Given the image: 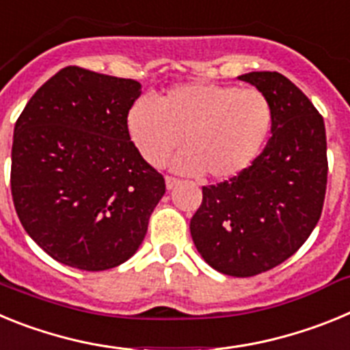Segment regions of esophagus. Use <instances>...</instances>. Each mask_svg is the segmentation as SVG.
Listing matches in <instances>:
<instances>
[{"label":"esophagus","mask_w":350,"mask_h":350,"mask_svg":"<svg viewBox=\"0 0 350 350\" xmlns=\"http://www.w3.org/2000/svg\"><path fill=\"white\" fill-rule=\"evenodd\" d=\"M166 180V189H173V187H177L178 184H180V180H178V178H175V177H166L165 178Z\"/></svg>","instance_id":"34e87169"}]
</instances>
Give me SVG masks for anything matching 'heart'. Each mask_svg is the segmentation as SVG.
I'll use <instances>...</instances> for the list:
<instances>
[{
    "instance_id": "heart-1",
    "label": "heart",
    "mask_w": 350,
    "mask_h": 350,
    "mask_svg": "<svg viewBox=\"0 0 350 350\" xmlns=\"http://www.w3.org/2000/svg\"><path fill=\"white\" fill-rule=\"evenodd\" d=\"M273 107L254 88L205 80L168 89L156 103L140 98L126 113V131L145 163L159 166L182 138L173 159L180 173L231 180L252 166L270 137Z\"/></svg>"
}]
</instances>
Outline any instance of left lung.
<instances>
[{
    "mask_svg": "<svg viewBox=\"0 0 350 350\" xmlns=\"http://www.w3.org/2000/svg\"><path fill=\"white\" fill-rule=\"evenodd\" d=\"M238 79L270 98L271 137L242 175L203 187L189 228L213 270L252 277L291 258L319 222L327 182L326 129L312 101L277 71Z\"/></svg>",
    "mask_w": 350,
    "mask_h": 350,
    "instance_id": "obj_1",
    "label": "left lung"
}]
</instances>
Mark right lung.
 I'll return each instance as SVG.
<instances>
[{"mask_svg":"<svg viewBox=\"0 0 350 350\" xmlns=\"http://www.w3.org/2000/svg\"><path fill=\"white\" fill-rule=\"evenodd\" d=\"M140 82L66 66L15 122L12 198L51 258L85 271L116 268L144 242L165 178L126 131Z\"/></svg>","mask_w":350,"mask_h":350,"instance_id":"right-lung-1","label":"right lung"}]
</instances>
